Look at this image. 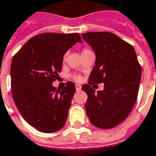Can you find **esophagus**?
<instances>
[{
    "mask_svg": "<svg viewBox=\"0 0 156 156\" xmlns=\"http://www.w3.org/2000/svg\"><path fill=\"white\" fill-rule=\"evenodd\" d=\"M75 87H76V90H77L78 91H81V88H82V87H81L79 84H76Z\"/></svg>",
    "mask_w": 156,
    "mask_h": 156,
    "instance_id": "esophagus-1",
    "label": "esophagus"
}]
</instances>
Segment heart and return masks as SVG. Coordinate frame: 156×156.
Listing matches in <instances>:
<instances>
[{
  "label": "heart",
  "mask_w": 156,
  "mask_h": 156,
  "mask_svg": "<svg viewBox=\"0 0 156 156\" xmlns=\"http://www.w3.org/2000/svg\"><path fill=\"white\" fill-rule=\"evenodd\" d=\"M87 51H89V50L87 49H83V51H82V54H83V53H85V52ZM65 59V55H64V58H63V59ZM72 78L74 79V80L76 81H80L81 80V76L80 75H78V74H73V76H72Z\"/></svg>",
  "instance_id": "obj_1"
}]
</instances>
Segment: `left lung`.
Segmentation results:
<instances>
[{
	"label": "left lung",
	"mask_w": 156,
	"mask_h": 156,
	"mask_svg": "<svg viewBox=\"0 0 156 156\" xmlns=\"http://www.w3.org/2000/svg\"><path fill=\"white\" fill-rule=\"evenodd\" d=\"M96 54L88 84L85 109L89 120L97 128H115L125 120L136 103L141 68L133 46L108 32L82 34ZM104 83V90L96 93L90 86Z\"/></svg>",
	"instance_id": "8db88e82"
}]
</instances>
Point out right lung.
<instances>
[{
    "label": "right lung",
    "mask_w": 156,
    "mask_h": 156,
    "mask_svg": "<svg viewBox=\"0 0 156 156\" xmlns=\"http://www.w3.org/2000/svg\"><path fill=\"white\" fill-rule=\"evenodd\" d=\"M77 42H83L78 33H42L29 39L13 57L14 101L27 123L41 133H54L65 124L75 85L68 82L56 90L52 83L59 78L64 55Z\"/></svg>",
    "instance_id": "add662e5"
}]
</instances>
